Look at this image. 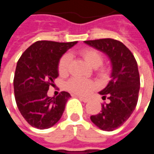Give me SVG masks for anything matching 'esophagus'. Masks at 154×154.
Here are the masks:
<instances>
[{"mask_svg": "<svg viewBox=\"0 0 154 154\" xmlns=\"http://www.w3.org/2000/svg\"><path fill=\"white\" fill-rule=\"evenodd\" d=\"M78 98H79V99H80L81 100H82V101H83V102H85V103H87V102H88V101H89V99H88V98H84V97H79V96H78Z\"/></svg>", "mask_w": 154, "mask_h": 154, "instance_id": "esophagus-1", "label": "esophagus"}]
</instances>
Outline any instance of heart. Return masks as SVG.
<instances>
[{
    "label": "heart",
    "mask_w": 154,
    "mask_h": 154,
    "mask_svg": "<svg viewBox=\"0 0 154 154\" xmlns=\"http://www.w3.org/2000/svg\"><path fill=\"white\" fill-rule=\"evenodd\" d=\"M79 54L91 67H97L99 72L102 75H105L106 72V68L100 67L103 62V57L102 54L100 52L92 48H87L79 51ZM71 63V56L69 54H64L62 56L60 60L58 62V72L61 76L67 75L69 70V66ZM97 87L96 83L93 81L88 80V79H83L80 77H72L68 81L66 84L67 89L70 92L82 96H87L90 93L91 91H93Z\"/></svg>",
    "instance_id": "heart-1"
}]
</instances>
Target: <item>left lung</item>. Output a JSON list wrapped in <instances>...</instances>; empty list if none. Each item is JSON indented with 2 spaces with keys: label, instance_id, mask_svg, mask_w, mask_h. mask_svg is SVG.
<instances>
[{
  "label": "left lung",
  "instance_id": "8db88e82",
  "mask_svg": "<svg viewBox=\"0 0 154 154\" xmlns=\"http://www.w3.org/2000/svg\"><path fill=\"white\" fill-rule=\"evenodd\" d=\"M85 44L106 54L111 63V80L99 94L110 103L102 104L100 113L91 120L102 130L113 131L129 119L138 102L140 87L138 64L125 44L113 38L84 41Z\"/></svg>",
  "mask_w": 154,
  "mask_h": 154
}]
</instances>
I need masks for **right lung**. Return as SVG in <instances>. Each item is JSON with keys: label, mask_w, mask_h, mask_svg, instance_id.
Returning <instances> with one entry per match:
<instances>
[{"label": "right lung", "mask_w": 154, "mask_h": 154, "mask_svg": "<svg viewBox=\"0 0 154 154\" xmlns=\"http://www.w3.org/2000/svg\"><path fill=\"white\" fill-rule=\"evenodd\" d=\"M75 42L37 41L23 53L17 62L14 92L20 112L27 122L39 129L54 126L63 116L70 94L62 91L48 97L50 86L58 77V62Z\"/></svg>", "instance_id": "add662e5"}]
</instances>
